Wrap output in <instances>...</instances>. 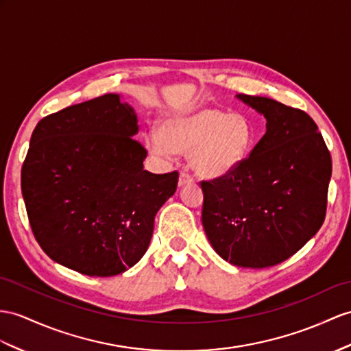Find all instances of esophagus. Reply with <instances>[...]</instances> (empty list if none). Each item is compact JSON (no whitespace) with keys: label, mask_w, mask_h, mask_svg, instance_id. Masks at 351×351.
Masks as SVG:
<instances>
[{"label":"esophagus","mask_w":351,"mask_h":351,"mask_svg":"<svg viewBox=\"0 0 351 351\" xmlns=\"http://www.w3.org/2000/svg\"><path fill=\"white\" fill-rule=\"evenodd\" d=\"M189 183H193V177L189 174V171L187 169L180 171V177H178V186L183 187Z\"/></svg>","instance_id":"34e87169"}]
</instances>
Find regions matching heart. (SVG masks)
<instances>
[{
  "label": "heart",
  "instance_id": "heart-1",
  "mask_svg": "<svg viewBox=\"0 0 351 351\" xmlns=\"http://www.w3.org/2000/svg\"><path fill=\"white\" fill-rule=\"evenodd\" d=\"M249 119L216 107H201L168 116L159 132L146 136L150 153L168 159L173 153L191 155L199 176L217 178L232 173L249 156L253 146Z\"/></svg>",
  "mask_w": 351,
  "mask_h": 351
}]
</instances>
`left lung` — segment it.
<instances>
[{"label":"left lung","mask_w":351,"mask_h":351,"mask_svg":"<svg viewBox=\"0 0 351 351\" xmlns=\"http://www.w3.org/2000/svg\"><path fill=\"white\" fill-rule=\"evenodd\" d=\"M237 98L267 119V132L232 173L202 182V226L221 259L267 268L289 259L326 216L330 153L302 110L265 97Z\"/></svg>","instance_id":"obj_1"}]
</instances>
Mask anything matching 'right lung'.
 I'll use <instances>...</instances> for the list:
<instances>
[{
  "mask_svg": "<svg viewBox=\"0 0 351 351\" xmlns=\"http://www.w3.org/2000/svg\"><path fill=\"white\" fill-rule=\"evenodd\" d=\"M134 108L107 93L41 119L22 167L29 225L50 259L111 277L147 252L155 216L177 189V171L152 174Z\"/></svg>",
  "mask_w": 351,
  "mask_h": 351,
  "instance_id": "obj_1",
  "label": "right lung"
}]
</instances>
